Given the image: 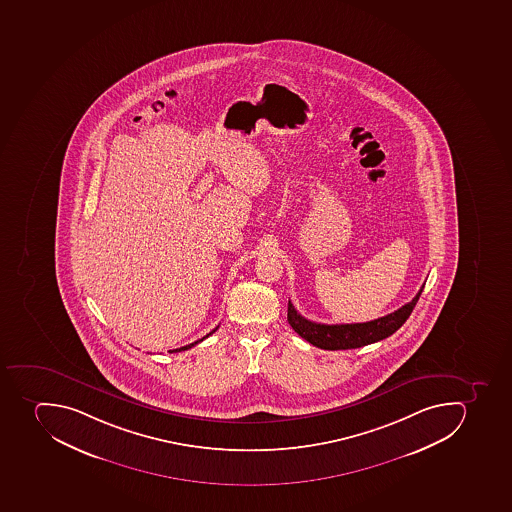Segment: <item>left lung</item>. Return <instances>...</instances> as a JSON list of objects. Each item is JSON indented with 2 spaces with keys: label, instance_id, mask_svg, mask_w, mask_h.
<instances>
[{
  "label": "left lung",
  "instance_id": "8db88e82",
  "mask_svg": "<svg viewBox=\"0 0 512 512\" xmlns=\"http://www.w3.org/2000/svg\"><path fill=\"white\" fill-rule=\"evenodd\" d=\"M425 284L421 285L417 295L407 305L402 306L394 313L386 314L383 318L368 321V323L355 324H319L303 318L295 306L288 301V324L293 327L300 337L308 340L314 347L324 350H348V348H360L386 339L399 329L412 314L417 305L418 298L423 292Z\"/></svg>",
  "mask_w": 512,
  "mask_h": 512
}]
</instances>
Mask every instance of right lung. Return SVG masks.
I'll use <instances>...</instances> for the list:
<instances>
[{
    "label": "right lung",
    "instance_id": "1",
    "mask_svg": "<svg viewBox=\"0 0 512 512\" xmlns=\"http://www.w3.org/2000/svg\"><path fill=\"white\" fill-rule=\"evenodd\" d=\"M217 327H219V326H217ZM217 327H215L214 331H211V332H209V334L204 335V337H202V339H199V340H196V342H193V344L186 345V347L175 348V350H170V353H177V352H181V350H188V348L194 347V345L199 344V342H202V340L207 339V337H209V335L214 334V332L217 331Z\"/></svg>",
    "mask_w": 512,
    "mask_h": 512
}]
</instances>
